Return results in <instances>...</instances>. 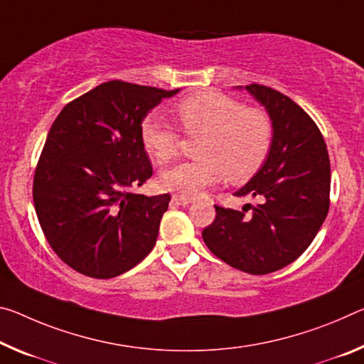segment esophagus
Segmentation results:
<instances>
[{"instance_id": "34e87169", "label": "esophagus", "mask_w": 364, "mask_h": 364, "mask_svg": "<svg viewBox=\"0 0 364 364\" xmlns=\"http://www.w3.org/2000/svg\"><path fill=\"white\" fill-rule=\"evenodd\" d=\"M171 203L176 204V205H188L193 203L191 198H184V196H180V194H175L171 198Z\"/></svg>"}]
</instances>
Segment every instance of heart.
<instances>
[{"label":"heart","mask_w":364,"mask_h":364,"mask_svg":"<svg viewBox=\"0 0 364 364\" xmlns=\"http://www.w3.org/2000/svg\"><path fill=\"white\" fill-rule=\"evenodd\" d=\"M184 131L203 136L200 159L181 161L160 173L159 183L166 191L196 198L227 175L232 181H245L261 168L274 139L269 114L215 90L188 97L176 107ZM141 139L146 151L159 161L175 157L180 131L160 114L142 121Z\"/></svg>","instance_id":"1"}]
</instances>
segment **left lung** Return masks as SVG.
Wrapping results in <instances>:
<instances>
[{"label": "left lung", "mask_w": 364, "mask_h": 364, "mask_svg": "<svg viewBox=\"0 0 364 364\" xmlns=\"http://www.w3.org/2000/svg\"><path fill=\"white\" fill-rule=\"evenodd\" d=\"M245 89L267 109L274 126L267 159L235 193L257 204L243 210L215 205V220L203 238L223 262L264 275L291 264L313 243L331 203V161L319 128L290 97L261 84Z\"/></svg>", "instance_id": "obj_1"}]
</instances>
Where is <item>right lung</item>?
<instances>
[{
  "mask_svg": "<svg viewBox=\"0 0 364 364\" xmlns=\"http://www.w3.org/2000/svg\"><path fill=\"white\" fill-rule=\"evenodd\" d=\"M178 90L108 80L69 102L51 124L33 205L51 250L79 274L112 279L154 250L171 198L132 191L152 176L141 126Z\"/></svg>",
  "mask_w": 364,
  "mask_h": 364,
  "instance_id": "obj_1",
  "label": "right lung"
}]
</instances>
